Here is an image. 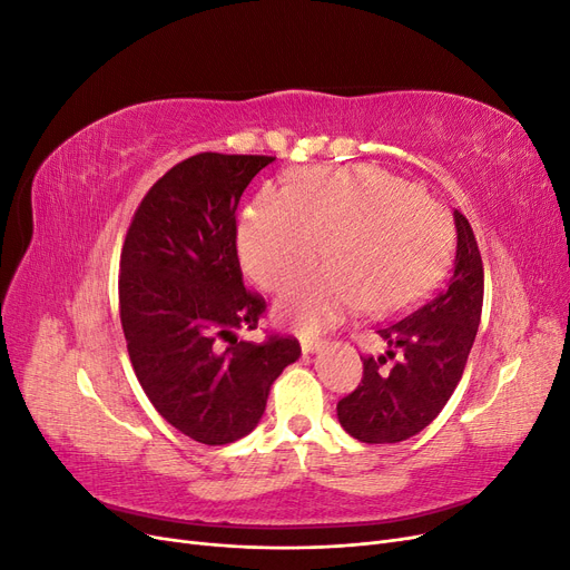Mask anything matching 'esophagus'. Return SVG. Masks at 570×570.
<instances>
[{"instance_id":"34e87169","label":"esophagus","mask_w":570,"mask_h":570,"mask_svg":"<svg viewBox=\"0 0 570 570\" xmlns=\"http://www.w3.org/2000/svg\"><path fill=\"white\" fill-rule=\"evenodd\" d=\"M302 354H316L321 350H325V342L323 340H312V337H302Z\"/></svg>"}]
</instances>
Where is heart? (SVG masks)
Instances as JSON below:
<instances>
[{"label":"heart","instance_id":"heart-1","mask_svg":"<svg viewBox=\"0 0 570 570\" xmlns=\"http://www.w3.org/2000/svg\"><path fill=\"white\" fill-rule=\"evenodd\" d=\"M452 220L416 187L375 166L312 168L264 187L243 216L237 252L249 278L283 289L325 254L333 268L289 287L275 314L306 333L364 306L392 316L421 302L452 252Z\"/></svg>","mask_w":570,"mask_h":570}]
</instances>
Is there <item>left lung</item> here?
I'll list each match as a JSON object with an SVG mask.
<instances>
[{"label":"left lung","mask_w":570,"mask_h":570,"mask_svg":"<svg viewBox=\"0 0 570 570\" xmlns=\"http://www.w3.org/2000/svg\"><path fill=\"white\" fill-rule=\"evenodd\" d=\"M450 281L406 318L383 325V356L364 358L358 387L337 402L340 425L368 444L409 440L438 419L454 394L482 314V258L469 218L454 212Z\"/></svg>","instance_id":"obj_1"}]
</instances>
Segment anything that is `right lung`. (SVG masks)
<instances>
[{
  "mask_svg": "<svg viewBox=\"0 0 570 570\" xmlns=\"http://www.w3.org/2000/svg\"><path fill=\"white\" fill-rule=\"evenodd\" d=\"M273 161L216 151L180 161L137 206L120 252V323L137 381L164 421L202 444L249 435L275 377L302 354L295 337L237 342L266 302L245 289L235 209Z\"/></svg>",
  "mask_w": 570,
  "mask_h": 570,
  "instance_id": "1",
  "label": "right lung"
}]
</instances>
